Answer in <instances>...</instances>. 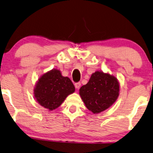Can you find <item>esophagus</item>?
Wrapping results in <instances>:
<instances>
[{
    "label": "esophagus",
    "mask_w": 153,
    "mask_h": 153,
    "mask_svg": "<svg viewBox=\"0 0 153 153\" xmlns=\"http://www.w3.org/2000/svg\"><path fill=\"white\" fill-rule=\"evenodd\" d=\"M81 83H80V82H78V83H76L74 84L75 88H76V89H79V88L81 87Z\"/></svg>",
    "instance_id": "34e87169"
}]
</instances>
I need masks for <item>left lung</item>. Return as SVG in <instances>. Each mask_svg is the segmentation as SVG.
<instances>
[{
	"label": "left lung",
	"instance_id": "obj_1",
	"mask_svg": "<svg viewBox=\"0 0 153 153\" xmlns=\"http://www.w3.org/2000/svg\"><path fill=\"white\" fill-rule=\"evenodd\" d=\"M79 94L88 110L98 114L109 108L118 98L119 83L108 73L97 71L79 89Z\"/></svg>",
	"mask_w": 153,
	"mask_h": 153
}]
</instances>
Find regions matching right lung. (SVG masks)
<instances>
[{"label":"right lung","mask_w":153,"mask_h":153,"mask_svg":"<svg viewBox=\"0 0 153 153\" xmlns=\"http://www.w3.org/2000/svg\"><path fill=\"white\" fill-rule=\"evenodd\" d=\"M74 91L71 80L62 76L60 70L53 69L39 79L34 94L37 102L51 111L59 107L66 97Z\"/></svg>","instance_id":"right-lung-1"}]
</instances>
